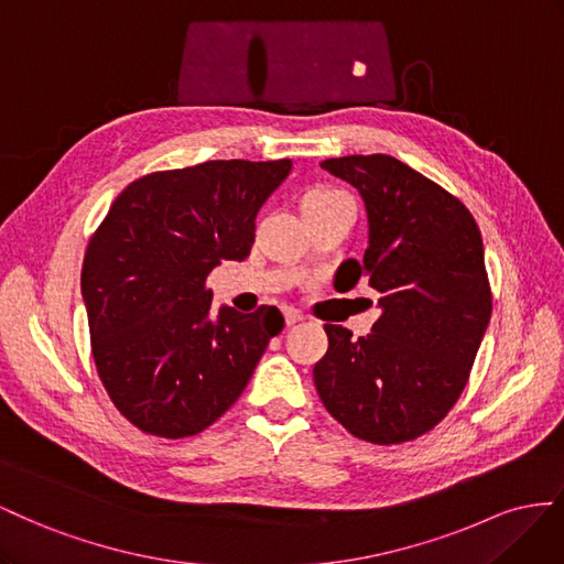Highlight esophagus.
Returning a JSON list of instances; mask_svg holds the SVG:
<instances>
[{
    "label": "esophagus",
    "instance_id": "esophagus-1",
    "mask_svg": "<svg viewBox=\"0 0 564 564\" xmlns=\"http://www.w3.org/2000/svg\"><path fill=\"white\" fill-rule=\"evenodd\" d=\"M283 316H285V324H288V326H293V324H297V321L304 318L302 312L295 310V307H285V310H283Z\"/></svg>",
    "mask_w": 564,
    "mask_h": 564
}]
</instances>
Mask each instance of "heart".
Here are the masks:
<instances>
[{
	"label": "heart",
	"instance_id": "obj_1",
	"mask_svg": "<svg viewBox=\"0 0 564 564\" xmlns=\"http://www.w3.org/2000/svg\"><path fill=\"white\" fill-rule=\"evenodd\" d=\"M337 200H349L347 196H343L340 191H333V188H312L307 196L302 200V207H314V205H330Z\"/></svg>",
	"mask_w": 564,
	"mask_h": 564
}]
</instances>
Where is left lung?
Wrapping results in <instances>:
<instances>
[{
    "label": "left lung",
    "instance_id": "8db88e82",
    "mask_svg": "<svg viewBox=\"0 0 564 564\" xmlns=\"http://www.w3.org/2000/svg\"><path fill=\"white\" fill-rule=\"evenodd\" d=\"M359 191L368 217L364 262L347 260L351 285L380 293L371 333L326 324L328 351L314 384L354 437L401 444L452 411L491 318L485 246L470 210L392 155L321 163Z\"/></svg>",
    "mask_w": 564,
    "mask_h": 564
}]
</instances>
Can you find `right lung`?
<instances>
[{
	"mask_svg": "<svg viewBox=\"0 0 564 564\" xmlns=\"http://www.w3.org/2000/svg\"><path fill=\"white\" fill-rule=\"evenodd\" d=\"M271 163L207 160L127 186L91 236L83 264L96 371L139 430L180 440L213 425L246 390L283 328L276 307L213 312L205 281L240 262L254 217L291 174Z\"/></svg>",
	"mask_w": 564,
	"mask_h": 564,
	"instance_id": "add662e5",
	"label": "right lung"
}]
</instances>
